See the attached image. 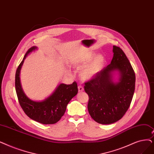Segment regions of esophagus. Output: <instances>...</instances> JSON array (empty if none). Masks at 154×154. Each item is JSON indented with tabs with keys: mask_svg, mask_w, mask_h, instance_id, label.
I'll return each instance as SVG.
<instances>
[{
	"mask_svg": "<svg viewBox=\"0 0 154 154\" xmlns=\"http://www.w3.org/2000/svg\"><path fill=\"white\" fill-rule=\"evenodd\" d=\"M78 89H79V92H82L84 91V88L82 86V85H79L78 87Z\"/></svg>",
	"mask_w": 154,
	"mask_h": 154,
	"instance_id": "esophagus-1",
	"label": "esophagus"
}]
</instances>
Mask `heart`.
I'll return each instance as SVG.
<instances>
[{"instance_id":"b5f03b06","label":"heart","mask_w":154,"mask_h":154,"mask_svg":"<svg viewBox=\"0 0 154 154\" xmlns=\"http://www.w3.org/2000/svg\"><path fill=\"white\" fill-rule=\"evenodd\" d=\"M95 55L93 53L88 52L79 57L73 61V65L77 68H81L91 62ZM105 62L104 58L103 56H98L88 65L81 70V76L85 80H88L95 77L101 70Z\"/></svg>"}]
</instances>
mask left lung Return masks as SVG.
Returning a JSON list of instances; mask_svg holds the SVG:
<instances>
[{
    "instance_id": "1",
    "label": "left lung",
    "mask_w": 154,
    "mask_h": 154,
    "mask_svg": "<svg viewBox=\"0 0 154 154\" xmlns=\"http://www.w3.org/2000/svg\"><path fill=\"white\" fill-rule=\"evenodd\" d=\"M113 57L108 65L85 82L89 96L88 109L98 123L108 125L121 119L130 106L135 87V74L128 58L118 46H113ZM119 72V81L112 80L113 72Z\"/></svg>"
}]
</instances>
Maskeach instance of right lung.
<instances>
[{
	"mask_svg": "<svg viewBox=\"0 0 154 154\" xmlns=\"http://www.w3.org/2000/svg\"><path fill=\"white\" fill-rule=\"evenodd\" d=\"M37 49L36 46L30 48L18 66L15 77V87L20 106L25 114L31 119L44 125L57 123L63 116L66 106L78 92L77 84H60L51 95L42 101H35L25 95L20 82V71L26 57L29 53Z\"/></svg>",
	"mask_w": 154,
	"mask_h": 154,
	"instance_id": "add662e5",
	"label": "right lung"
}]
</instances>
